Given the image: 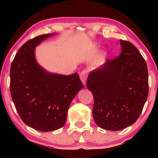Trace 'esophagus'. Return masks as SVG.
I'll return each instance as SVG.
<instances>
[{
	"label": "esophagus",
	"mask_w": 158,
	"mask_h": 158,
	"mask_svg": "<svg viewBox=\"0 0 158 158\" xmlns=\"http://www.w3.org/2000/svg\"><path fill=\"white\" fill-rule=\"evenodd\" d=\"M88 70H84L82 71L80 74V78H81L82 83L84 85H85L86 83V80H87V77H88Z\"/></svg>",
	"instance_id": "34e87169"
}]
</instances>
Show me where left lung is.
Masks as SVG:
<instances>
[{
    "label": "left lung",
    "mask_w": 158,
    "mask_h": 158,
    "mask_svg": "<svg viewBox=\"0 0 158 158\" xmlns=\"http://www.w3.org/2000/svg\"><path fill=\"white\" fill-rule=\"evenodd\" d=\"M122 52L88 75L86 85L94 98L93 117L99 127L118 131L133 124L148 96V70L138 49L120 40Z\"/></svg>",
    "instance_id": "obj_1"
}]
</instances>
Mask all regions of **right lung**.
<instances>
[{
  "label": "right lung",
  "mask_w": 158,
  "mask_h": 158,
  "mask_svg": "<svg viewBox=\"0 0 158 158\" xmlns=\"http://www.w3.org/2000/svg\"><path fill=\"white\" fill-rule=\"evenodd\" d=\"M55 35L42 34L27 41L10 66V90L16 111L27 126L41 131L64 126L71 102L83 88L77 73H50L38 63L35 48Z\"/></svg>",
  "instance_id": "add662e5"
}]
</instances>
